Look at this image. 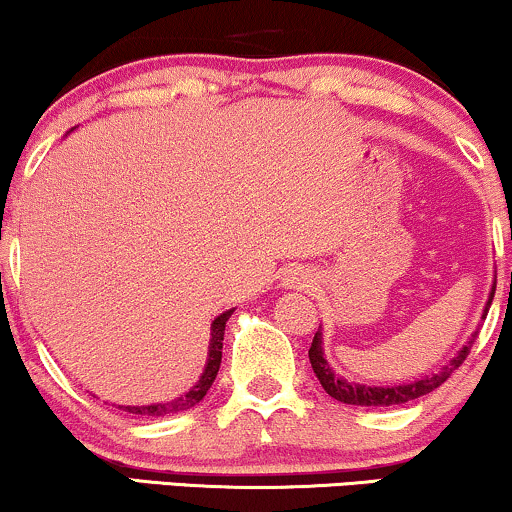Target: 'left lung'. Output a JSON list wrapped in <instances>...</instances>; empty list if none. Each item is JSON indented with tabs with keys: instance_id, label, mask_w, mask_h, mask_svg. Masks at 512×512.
Wrapping results in <instances>:
<instances>
[{
	"instance_id": "8db88e82",
	"label": "left lung",
	"mask_w": 512,
	"mask_h": 512,
	"mask_svg": "<svg viewBox=\"0 0 512 512\" xmlns=\"http://www.w3.org/2000/svg\"><path fill=\"white\" fill-rule=\"evenodd\" d=\"M491 299H494V294H491ZM491 299L486 306H491ZM474 338H477V333H474ZM474 338L467 342L465 347H462L458 357H455L443 371L426 376V378H422V381H414V383H407V386H395V388H369V386H359V383H347V381H342L340 376H335L333 371H330L326 359H323L321 330H316L314 340H311L309 362H311V366H314V374L318 376V381H321L323 390H326L330 398L345 402V405H359V407H395V405H405V402L422 398V395H429L431 390H436L443 381H448V376L453 374V371L467 359Z\"/></svg>"
}]
</instances>
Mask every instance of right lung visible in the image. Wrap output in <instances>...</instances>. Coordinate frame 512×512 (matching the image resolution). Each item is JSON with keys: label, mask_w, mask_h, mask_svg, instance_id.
Listing matches in <instances>:
<instances>
[{"label": "right lung", "mask_w": 512, "mask_h": 512, "mask_svg": "<svg viewBox=\"0 0 512 512\" xmlns=\"http://www.w3.org/2000/svg\"><path fill=\"white\" fill-rule=\"evenodd\" d=\"M232 311H225V314H220L213 321V326H210V350H208L206 371H203L201 381H198L196 386L184 395V398L165 402V405L124 407V410L131 412V414H146V417H162V414H174V412L189 410V407H194L196 402H201L203 395L208 393L210 386H213L215 376H218V369H220V362H222V340H225V326H227V318L232 316Z\"/></svg>", "instance_id": "obj_1"}]
</instances>
